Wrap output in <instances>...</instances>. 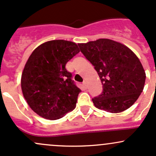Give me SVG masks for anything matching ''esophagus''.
<instances>
[{"instance_id":"esophagus-1","label":"esophagus","mask_w":156,"mask_h":156,"mask_svg":"<svg viewBox=\"0 0 156 156\" xmlns=\"http://www.w3.org/2000/svg\"><path fill=\"white\" fill-rule=\"evenodd\" d=\"M83 85H84V86H85V87H87V82L85 81V80H84V81H83Z\"/></svg>"}]
</instances>
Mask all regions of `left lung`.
Wrapping results in <instances>:
<instances>
[{"mask_svg": "<svg viewBox=\"0 0 156 156\" xmlns=\"http://www.w3.org/2000/svg\"><path fill=\"white\" fill-rule=\"evenodd\" d=\"M78 45L102 84L101 94L92 99L96 108L115 113L132 106L143 91L146 80L136 55L126 45L109 39Z\"/></svg>", "mask_w": 156, "mask_h": 156, "instance_id": "obj_1", "label": "left lung"}]
</instances>
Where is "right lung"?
I'll use <instances>...</instances> for the list:
<instances>
[{"label":"right lung","mask_w":156,"mask_h":156,"mask_svg":"<svg viewBox=\"0 0 156 156\" xmlns=\"http://www.w3.org/2000/svg\"><path fill=\"white\" fill-rule=\"evenodd\" d=\"M80 52L75 43L51 40L34 50L21 76V88L28 105L37 114L56 120L76 107L81 90L66 65Z\"/></svg>","instance_id":"right-lung-1"}]
</instances>
